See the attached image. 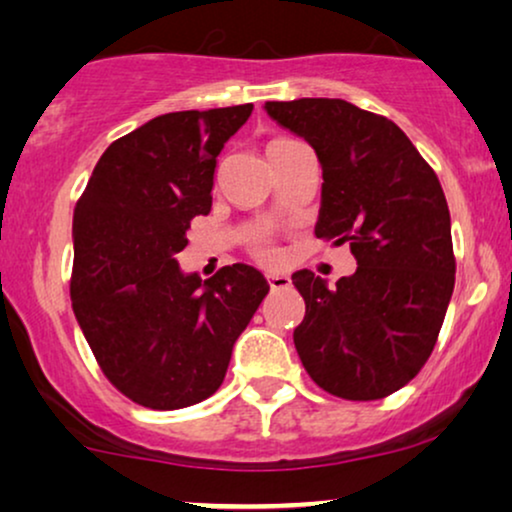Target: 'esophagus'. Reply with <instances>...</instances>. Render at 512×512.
Masks as SVG:
<instances>
[{
	"mask_svg": "<svg viewBox=\"0 0 512 512\" xmlns=\"http://www.w3.org/2000/svg\"><path fill=\"white\" fill-rule=\"evenodd\" d=\"M268 284H270L272 291L286 289V286H291V277L289 275H279V272H272V275H268Z\"/></svg>",
	"mask_w": 512,
	"mask_h": 512,
	"instance_id": "1",
	"label": "esophagus"
}]
</instances>
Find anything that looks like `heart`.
Here are the masks:
<instances>
[{
    "instance_id": "1",
    "label": "heart",
    "mask_w": 512,
    "mask_h": 512,
    "mask_svg": "<svg viewBox=\"0 0 512 512\" xmlns=\"http://www.w3.org/2000/svg\"><path fill=\"white\" fill-rule=\"evenodd\" d=\"M256 254L258 256H261L263 258V261H275V249H272V247H268V244H258V247H256Z\"/></svg>"
}]
</instances>
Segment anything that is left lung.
<instances>
[{
    "label": "left lung",
    "mask_w": 512,
    "mask_h": 512,
    "mask_svg": "<svg viewBox=\"0 0 512 512\" xmlns=\"http://www.w3.org/2000/svg\"><path fill=\"white\" fill-rule=\"evenodd\" d=\"M272 121L317 153L324 184L314 233L349 242L354 275L335 286L298 270V356L347 401H377L415 377L436 347L454 291L450 209L436 172L389 118L345 100L265 102Z\"/></svg>",
    "instance_id": "1"
}]
</instances>
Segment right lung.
Wrapping results in <instances>:
<instances>
[{"instance_id":"1","label":"right lung","mask_w":512,"mask_h":512,"mask_svg":"<svg viewBox=\"0 0 512 512\" xmlns=\"http://www.w3.org/2000/svg\"><path fill=\"white\" fill-rule=\"evenodd\" d=\"M254 104L174 111L116 139L74 209L72 307L102 373L144 408L205 401L270 286L256 268L181 272L193 216L212 209L216 156Z\"/></svg>"}]
</instances>
